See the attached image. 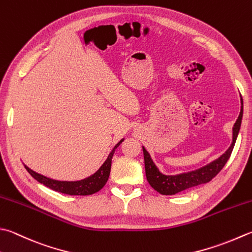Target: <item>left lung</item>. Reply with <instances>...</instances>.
Instances as JSON below:
<instances>
[{"label": "left lung", "mask_w": 252, "mask_h": 252, "mask_svg": "<svg viewBox=\"0 0 252 252\" xmlns=\"http://www.w3.org/2000/svg\"><path fill=\"white\" fill-rule=\"evenodd\" d=\"M243 113H244V105L243 100H241V108L240 113L238 116L237 121L235 122L233 127V140H231V144L228 147L223 155H220L218 159L211 161L210 164L201 167L199 169L182 172L178 175H165L157 168L155 162L153 161L150 153L146 151V149L143 146V154H144V162H145V174L146 179L149 184L154 190L159 192L162 195H172L176 193H179L181 191H185L187 189L193 188V187L208 184L214 177L219 174V172L223 169L226 162L229 159L231 152L235 146L236 140H237L238 133L240 130L241 120H243Z\"/></svg>", "instance_id": "obj_1"}]
</instances>
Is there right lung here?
<instances>
[{
  "mask_svg": "<svg viewBox=\"0 0 252 252\" xmlns=\"http://www.w3.org/2000/svg\"><path fill=\"white\" fill-rule=\"evenodd\" d=\"M122 139L117 143L113 147L112 151L109 153L107 159L105 162L99 167L96 172H94L87 178H84L82 180H75V181H64V180H56L52 178H49V177L43 176L41 174H38V172L33 171L32 169L29 168L28 166L24 164L25 168L32 176L33 179H36L38 182L44 185L48 188H50L54 191L61 192V193L70 194V195H90L94 194L96 192L102 189V187L106 185V182L109 178L110 175V169H111V159L112 156L115 154V151L118 146H119L123 142Z\"/></svg>",
  "mask_w": 252,
  "mask_h": 252,
  "instance_id": "add662e5",
  "label": "right lung"
}]
</instances>
